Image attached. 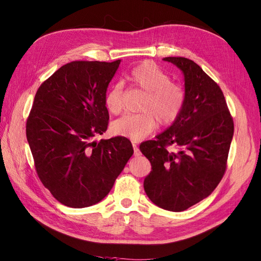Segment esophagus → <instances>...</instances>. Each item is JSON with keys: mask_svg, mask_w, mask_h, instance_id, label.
<instances>
[{"mask_svg": "<svg viewBox=\"0 0 261 261\" xmlns=\"http://www.w3.org/2000/svg\"><path fill=\"white\" fill-rule=\"evenodd\" d=\"M133 148H134V155H135V156H139V155H141V150H139L138 146H137L135 143H133Z\"/></svg>", "mask_w": 261, "mask_h": 261, "instance_id": "obj_1", "label": "esophagus"}]
</instances>
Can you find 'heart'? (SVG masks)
<instances>
[{
    "label": "heart",
    "mask_w": 261,
    "mask_h": 261,
    "mask_svg": "<svg viewBox=\"0 0 261 261\" xmlns=\"http://www.w3.org/2000/svg\"><path fill=\"white\" fill-rule=\"evenodd\" d=\"M133 86L145 93L139 114H127L114 120L111 130L114 135L141 141L155 129L158 123L169 126L176 122L185 105V91L177 83L170 82L169 75L152 62L146 61L133 68L129 75ZM106 110L119 114L124 105V88L115 84L104 98Z\"/></svg>",
    "instance_id": "heart-1"
}]
</instances>
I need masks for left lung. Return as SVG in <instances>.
<instances>
[{
  "mask_svg": "<svg viewBox=\"0 0 261 261\" xmlns=\"http://www.w3.org/2000/svg\"><path fill=\"white\" fill-rule=\"evenodd\" d=\"M164 61L184 73L185 105L173 125L139 146L151 165L144 189L158 207L182 212L211 195L224 177L233 120L220 87L198 64L186 57Z\"/></svg>",
  "mask_w": 261,
  "mask_h": 261,
  "instance_id": "obj_1",
  "label": "left lung"
}]
</instances>
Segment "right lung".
Returning <instances> with one entry per match:
<instances>
[{"instance_id":"obj_1","label":"right lung","mask_w":261,"mask_h":261,"mask_svg":"<svg viewBox=\"0 0 261 261\" xmlns=\"http://www.w3.org/2000/svg\"><path fill=\"white\" fill-rule=\"evenodd\" d=\"M120 60L74 61L37 90L27 137L37 176L61 204L84 208L111 192L132 157L129 139L95 141L109 126L104 98Z\"/></svg>"}]
</instances>
